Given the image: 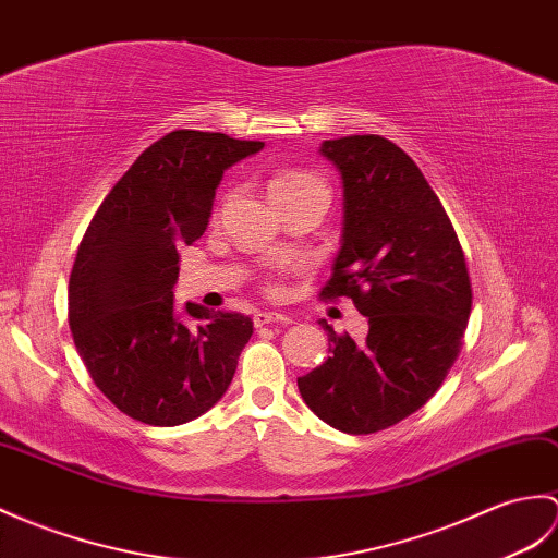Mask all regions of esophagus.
<instances>
[{
	"instance_id": "1",
	"label": "esophagus",
	"mask_w": 558,
	"mask_h": 558,
	"mask_svg": "<svg viewBox=\"0 0 558 558\" xmlns=\"http://www.w3.org/2000/svg\"><path fill=\"white\" fill-rule=\"evenodd\" d=\"M268 323H280V326H288V323H292V318L288 314H278V311H256L254 326L262 328V326H268Z\"/></svg>"
}]
</instances>
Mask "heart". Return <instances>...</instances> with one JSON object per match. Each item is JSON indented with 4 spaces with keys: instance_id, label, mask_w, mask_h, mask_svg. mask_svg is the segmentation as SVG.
Segmentation results:
<instances>
[{
    "instance_id": "obj_1",
    "label": "heart",
    "mask_w": 558,
    "mask_h": 558,
    "mask_svg": "<svg viewBox=\"0 0 558 558\" xmlns=\"http://www.w3.org/2000/svg\"><path fill=\"white\" fill-rule=\"evenodd\" d=\"M308 180H316V178H311V175H306V173H296V171H284V173H278V175L268 183V194H270V199L278 197L280 192H288V190H292V187H296V185L308 183Z\"/></svg>"
}]
</instances>
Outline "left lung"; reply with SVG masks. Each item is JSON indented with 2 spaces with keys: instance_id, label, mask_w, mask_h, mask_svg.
Here are the masks:
<instances>
[{
  "instance_id": "1",
  "label": "left lung",
  "mask_w": 558,
  "mask_h": 558,
  "mask_svg": "<svg viewBox=\"0 0 558 558\" xmlns=\"http://www.w3.org/2000/svg\"><path fill=\"white\" fill-rule=\"evenodd\" d=\"M342 178V247L323 300L368 318L364 342L328 332L330 356L296 378L316 416L349 435L385 430L430 399L461 352L471 278L454 226L421 168L380 135L320 145Z\"/></svg>"
}]
</instances>
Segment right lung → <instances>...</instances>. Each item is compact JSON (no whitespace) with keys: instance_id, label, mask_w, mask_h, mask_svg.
<instances>
[{"instance_id":"1","label":"right lung","mask_w":558,"mask_h":558,"mask_svg":"<svg viewBox=\"0 0 558 558\" xmlns=\"http://www.w3.org/2000/svg\"><path fill=\"white\" fill-rule=\"evenodd\" d=\"M264 142L173 131L128 168L89 220L69 282V323L89 378L140 423L194 421L226 395L254 323L175 308L178 250L204 235L216 187Z\"/></svg>"}]
</instances>
